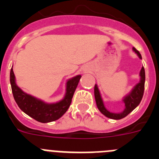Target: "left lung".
I'll return each mask as SVG.
<instances>
[{
  "instance_id": "left-lung-1",
  "label": "left lung",
  "mask_w": 159,
  "mask_h": 159,
  "mask_svg": "<svg viewBox=\"0 0 159 159\" xmlns=\"http://www.w3.org/2000/svg\"><path fill=\"white\" fill-rule=\"evenodd\" d=\"M133 51L137 54L139 58L142 59V56L139 53V52L136 50L134 48H133ZM140 80L139 82L136 84L134 88H132V90L127 94V95H125L123 99V102H124L125 108L124 110L122 112L119 113H114V112H111L105 107L104 103H103V100H102V97H101L100 92L98 88L97 84L95 85V88H94V93H95V102H96V105L99 111L104 115L106 117L110 118L112 119H123L124 117L130 114L132 111L134 110V108L137 107L139 104L141 102L143 96V92H144V85H145V70L144 67H142L141 71L139 72Z\"/></svg>"
}]
</instances>
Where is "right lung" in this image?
<instances>
[{
	"mask_svg": "<svg viewBox=\"0 0 159 159\" xmlns=\"http://www.w3.org/2000/svg\"><path fill=\"white\" fill-rule=\"evenodd\" d=\"M81 75H78L67 80L64 97L59 102L48 103L29 94L25 93L16 85L12 67L10 71V84L12 95L18 107L28 116L40 123H50L62 117L71 105L74 92Z\"/></svg>",
	"mask_w": 159,
	"mask_h": 159,
	"instance_id": "obj_1",
	"label": "right lung"
}]
</instances>
